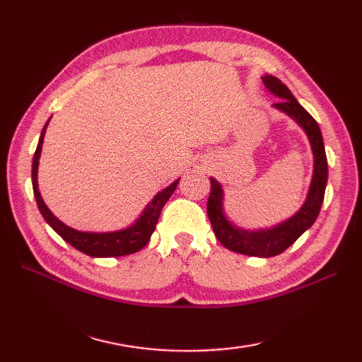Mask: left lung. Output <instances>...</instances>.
Returning <instances> with one entry per match:
<instances>
[{"label":"left lung","mask_w":362,"mask_h":362,"mask_svg":"<svg viewBox=\"0 0 362 362\" xmlns=\"http://www.w3.org/2000/svg\"><path fill=\"white\" fill-rule=\"evenodd\" d=\"M263 82L274 95L280 98V101L275 103L276 109L283 110L289 117L294 118L305 129L306 135L310 138L311 149L314 153V174L306 202L294 216L284 221L283 224L269 230L247 232V230L236 228L226 219L224 213H222V188L216 180L211 179V191L209 196V202H206V213H209V219L211 222L214 235H216L219 243L224 247L243 253V255L269 258L280 255L281 252L286 250L317 219L325 196L328 163L324 140H322V134L316 119L297 103V99L292 96L289 88L279 78L266 74Z\"/></svg>","instance_id":"1"}]
</instances>
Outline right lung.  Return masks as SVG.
<instances>
[{
  "label": "right lung",
  "instance_id": "obj_1",
  "mask_svg": "<svg viewBox=\"0 0 362 362\" xmlns=\"http://www.w3.org/2000/svg\"><path fill=\"white\" fill-rule=\"evenodd\" d=\"M48 122H46L43 130H42L40 140H38L37 149L34 153V160H33L34 196H35V201L38 205V210H40L45 221L48 222V224L54 230H56L57 235L62 236L66 243H70L74 249H78L79 252L86 253V255H90V257H96V258L122 257V255H130V253H135L140 249H143L144 245L148 244V241L151 240V235L153 230H156L157 221L160 218L161 209H163L165 204L168 202V199L171 197V194L175 191L179 179H177L173 185H169L168 188H165L161 193H158L156 197L152 199V202L146 206V210L143 211L141 218L138 219L132 227L119 230V232H112V233H87V232H79V230H74L71 227L65 226L64 222H60L49 211L48 206H46L43 202L40 191H38V185H37L38 158H40L43 136H45Z\"/></svg>",
  "mask_w": 362,
  "mask_h": 362
}]
</instances>
